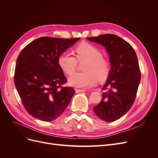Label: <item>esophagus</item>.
<instances>
[{"instance_id":"34e87169","label":"esophagus","mask_w":158,"mask_h":158,"mask_svg":"<svg viewBox=\"0 0 158 158\" xmlns=\"http://www.w3.org/2000/svg\"><path fill=\"white\" fill-rule=\"evenodd\" d=\"M75 91H76V93H80V92H84V89H78V88H76V89H75Z\"/></svg>"}]
</instances>
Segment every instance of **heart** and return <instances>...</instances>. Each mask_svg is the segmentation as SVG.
Segmentation results:
<instances>
[{"label": "heart", "instance_id": "obj_1", "mask_svg": "<svg viewBox=\"0 0 158 158\" xmlns=\"http://www.w3.org/2000/svg\"><path fill=\"white\" fill-rule=\"evenodd\" d=\"M76 58L69 52H63L58 58V64L61 70L68 75H72L76 70L78 62L85 61L82 73L73 74L69 79L71 85L77 88H88L106 80L111 72V63L102 56L103 54L96 47L82 43L74 49Z\"/></svg>", "mask_w": 158, "mask_h": 158}]
</instances>
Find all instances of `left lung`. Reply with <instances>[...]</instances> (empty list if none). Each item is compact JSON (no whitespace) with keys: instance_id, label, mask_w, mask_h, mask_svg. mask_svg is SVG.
Here are the masks:
<instances>
[{"instance_id":"1","label":"left lung","mask_w":158,"mask_h":158,"mask_svg":"<svg viewBox=\"0 0 158 158\" xmlns=\"http://www.w3.org/2000/svg\"><path fill=\"white\" fill-rule=\"evenodd\" d=\"M87 39L103 45L110 56L111 72L102 88V101L94 111L102 120L113 122L126 114L135 102L141 78L137 56L132 47L116 35Z\"/></svg>"}]
</instances>
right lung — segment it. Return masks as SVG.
Segmentation results:
<instances>
[{"instance_id":"right-lung-1","label":"right lung","mask_w":158,"mask_h":158,"mask_svg":"<svg viewBox=\"0 0 158 158\" xmlns=\"http://www.w3.org/2000/svg\"><path fill=\"white\" fill-rule=\"evenodd\" d=\"M80 38L43 37L27 45L19 54L14 80L23 107L43 121L58 118L75 91L63 87L66 80L58 64L59 55Z\"/></svg>"}]
</instances>
